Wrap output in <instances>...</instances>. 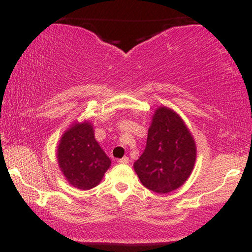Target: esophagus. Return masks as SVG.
I'll list each match as a JSON object with an SVG mask.
<instances>
[{"label": "esophagus", "instance_id": "obj_1", "mask_svg": "<svg viewBox=\"0 0 252 252\" xmlns=\"http://www.w3.org/2000/svg\"><path fill=\"white\" fill-rule=\"evenodd\" d=\"M128 161H129L128 157H123L122 159H118L119 164H128Z\"/></svg>", "mask_w": 252, "mask_h": 252}]
</instances>
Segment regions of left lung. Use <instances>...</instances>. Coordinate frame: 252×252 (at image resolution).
<instances>
[{
  "instance_id": "left-lung-1",
  "label": "left lung",
  "mask_w": 252,
  "mask_h": 252,
  "mask_svg": "<svg viewBox=\"0 0 252 252\" xmlns=\"http://www.w3.org/2000/svg\"><path fill=\"white\" fill-rule=\"evenodd\" d=\"M196 143L184 119L174 110H155L148 130L147 146L134 163L140 181L157 194L180 188L194 170Z\"/></svg>"
}]
</instances>
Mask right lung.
Here are the masks:
<instances>
[{"label": "right lung", "instance_id": "add662e5", "mask_svg": "<svg viewBox=\"0 0 252 252\" xmlns=\"http://www.w3.org/2000/svg\"><path fill=\"white\" fill-rule=\"evenodd\" d=\"M56 156L68 184L81 190L96 187L111 166V160L95 139L94 127L89 120L75 122L65 130Z\"/></svg>", "mask_w": 252, "mask_h": 252}]
</instances>
